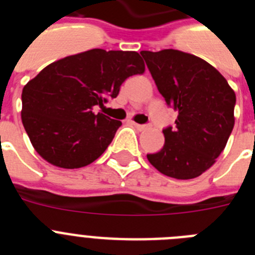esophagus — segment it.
Segmentation results:
<instances>
[{"label":"esophagus","mask_w":255,"mask_h":255,"mask_svg":"<svg viewBox=\"0 0 255 255\" xmlns=\"http://www.w3.org/2000/svg\"><path fill=\"white\" fill-rule=\"evenodd\" d=\"M132 125L136 128L138 130H145L148 129V125H141V124H136V123H132Z\"/></svg>","instance_id":"1"}]
</instances>
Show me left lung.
<instances>
[{"mask_svg": "<svg viewBox=\"0 0 255 255\" xmlns=\"http://www.w3.org/2000/svg\"><path fill=\"white\" fill-rule=\"evenodd\" d=\"M157 89L179 112L163 129L164 144L147 158L159 172L179 180L198 177L225 149L234 129L235 92L207 61L177 49L141 51Z\"/></svg>", "mask_w": 255, "mask_h": 255, "instance_id": "left-lung-1", "label": "left lung"}]
</instances>
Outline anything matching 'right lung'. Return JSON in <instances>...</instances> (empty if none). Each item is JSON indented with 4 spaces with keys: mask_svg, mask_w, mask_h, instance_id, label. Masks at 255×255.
<instances>
[{
    "mask_svg": "<svg viewBox=\"0 0 255 255\" xmlns=\"http://www.w3.org/2000/svg\"><path fill=\"white\" fill-rule=\"evenodd\" d=\"M138 52L91 51L44 67L24 87L21 120L38 154L53 166L79 168L111 144L121 121L93 114L116 98L126 79L144 73Z\"/></svg>",
    "mask_w": 255,
    "mask_h": 255,
    "instance_id": "add662e5",
    "label": "right lung"
}]
</instances>
